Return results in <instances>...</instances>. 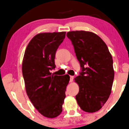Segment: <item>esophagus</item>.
I'll return each instance as SVG.
<instances>
[{
    "label": "esophagus",
    "instance_id": "obj_1",
    "mask_svg": "<svg viewBox=\"0 0 129 129\" xmlns=\"http://www.w3.org/2000/svg\"><path fill=\"white\" fill-rule=\"evenodd\" d=\"M74 80V76H70V82H72Z\"/></svg>",
    "mask_w": 129,
    "mask_h": 129
}]
</instances>
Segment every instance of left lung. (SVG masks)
Listing matches in <instances>:
<instances>
[{
  "label": "left lung",
  "mask_w": 129,
  "mask_h": 129,
  "mask_svg": "<svg viewBox=\"0 0 129 129\" xmlns=\"http://www.w3.org/2000/svg\"><path fill=\"white\" fill-rule=\"evenodd\" d=\"M67 36L82 68L80 75L74 78L79 86L77 103L85 112H96L111 93L114 77L112 55L103 40L94 33L72 31Z\"/></svg>",
  "instance_id": "left-lung-1"
}]
</instances>
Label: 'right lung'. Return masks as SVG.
<instances>
[{
    "label": "right lung",
    "mask_w": 129,
    "mask_h": 129,
    "mask_svg": "<svg viewBox=\"0 0 129 129\" xmlns=\"http://www.w3.org/2000/svg\"><path fill=\"white\" fill-rule=\"evenodd\" d=\"M66 32L41 33L34 36L26 48L22 74L26 94L38 111L54 118L62 111L66 87L70 77L54 75L55 54Z\"/></svg>",
    "instance_id": "1"
}]
</instances>
